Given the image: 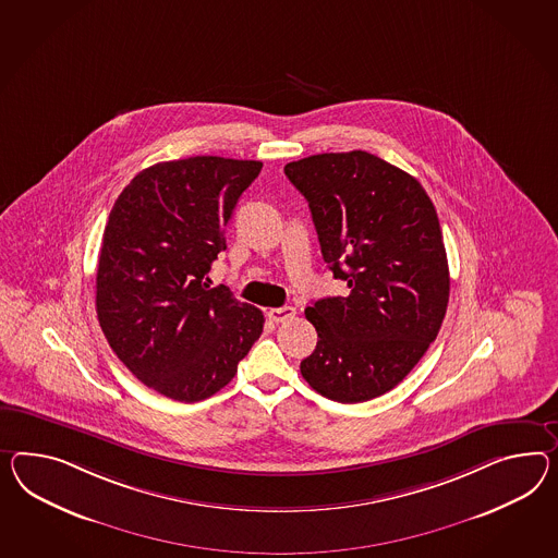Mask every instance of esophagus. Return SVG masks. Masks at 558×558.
<instances>
[{
  "mask_svg": "<svg viewBox=\"0 0 558 558\" xmlns=\"http://www.w3.org/2000/svg\"><path fill=\"white\" fill-rule=\"evenodd\" d=\"M267 317L271 319L272 324H283V322H289V319L295 317V307H291V305L275 307V310L267 312Z\"/></svg>",
  "mask_w": 558,
  "mask_h": 558,
  "instance_id": "obj_1",
  "label": "esophagus"
}]
</instances>
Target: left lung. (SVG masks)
I'll list each match as a JSON object with an SVG mask.
<instances>
[{
	"label": "left lung",
	"instance_id": "obj_1",
	"mask_svg": "<svg viewBox=\"0 0 558 558\" xmlns=\"http://www.w3.org/2000/svg\"><path fill=\"white\" fill-rule=\"evenodd\" d=\"M286 175L310 204L322 257L348 286L305 310L317 345L301 376L336 402L376 399L444 324L449 265L435 206L413 175L360 149L291 161Z\"/></svg>",
	"mask_w": 558,
	"mask_h": 558
}]
</instances>
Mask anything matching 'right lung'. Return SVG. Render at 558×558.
I'll return each mask as SVG.
<instances>
[{
  "label": "right lung",
  "mask_w": 558,
  "mask_h": 558,
  "mask_svg": "<svg viewBox=\"0 0 558 558\" xmlns=\"http://www.w3.org/2000/svg\"><path fill=\"white\" fill-rule=\"evenodd\" d=\"M263 163L218 156L137 173L107 220L97 269L100 329L131 374L180 402L208 399L257 342L263 312L206 275Z\"/></svg>",
  "instance_id": "right-lung-1"
}]
</instances>
